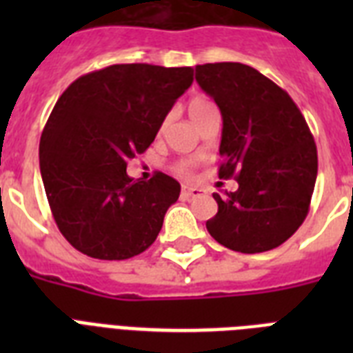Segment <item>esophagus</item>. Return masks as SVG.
Wrapping results in <instances>:
<instances>
[{
    "label": "esophagus",
    "instance_id": "esophagus-1",
    "mask_svg": "<svg viewBox=\"0 0 353 353\" xmlns=\"http://www.w3.org/2000/svg\"><path fill=\"white\" fill-rule=\"evenodd\" d=\"M201 190L198 187H190V185H183L181 187V198L183 199H192V198H198Z\"/></svg>",
    "mask_w": 353,
    "mask_h": 353
}]
</instances>
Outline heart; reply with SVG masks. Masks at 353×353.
<instances>
[{"label":"heart","mask_w":353,"mask_h":353,"mask_svg":"<svg viewBox=\"0 0 353 353\" xmlns=\"http://www.w3.org/2000/svg\"><path fill=\"white\" fill-rule=\"evenodd\" d=\"M209 106H212L209 101H205V99H194V101H190V104H188V113H190V117H192V115L203 112V110H207ZM194 168H196V161L185 159V161H179V163L176 165V172L183 177L192 176Z\"/></svg>","instance_id":"1"}]
</instances>
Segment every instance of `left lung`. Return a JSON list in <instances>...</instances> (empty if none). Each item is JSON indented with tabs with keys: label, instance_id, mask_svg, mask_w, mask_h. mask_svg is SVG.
<instances>
[{
	"label": "left lung",
	"instance_id": "obj_1",
	"mask_svg": "<svg viewBox=\"0 0 353 353\" xmlns=\"http://www.w3.org/2000/svg\"><path fill=\"white\" fill-rule=\"evenodd\" d=\"M196 82L223 119L220 177L238 190L212 194L218 214L207 231L238 252L282 245L306 220L317 179V146L288 93L245 63L196 65Z\"/></svg>",
	"mask_w": 353,
	"mask_h": 353
}]
</instances>
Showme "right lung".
<instances>
[{"instance_id":"obj_1","label":"right lung","mask_w":353,"mask_h":353,"mask_svg":"<svg viewBox=\"0 0 353 353\" xmlns=\"http://www.w3.org/2000/svg\"><path fill=\"white\" fill-rule=\"evenodd\" d=\"M192 80V68L117 63L80 77L58 99L40 139V170L54 221L77 251L126 260L154 243L181 185L163 172L135 181L126 166Z\"/></svg>"}]
</instances>
